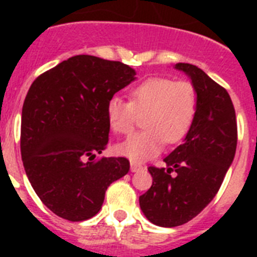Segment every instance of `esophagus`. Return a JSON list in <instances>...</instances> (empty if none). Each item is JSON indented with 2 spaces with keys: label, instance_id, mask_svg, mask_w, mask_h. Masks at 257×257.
Here are the masks:
<instances>
[{
  "label": "esophagus",
  "instance_id": "obj_1",
  "mask_svg": "<svg viewBox=\"0 0 257 257\" xmlns=\"http://www.w3.org/2000/svg\"><path fill=\"white\" fill-rule=\"evenodd\" d=\"M141 169H144V167L139 163H135V161H131V172H139Z\"/></svg>",
  "mask_w": 257,
  "mask_h": 257
}]
</instances>
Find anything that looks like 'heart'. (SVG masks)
Returning a JSON list of instances; mask_svg holds the SVG:
<instances>
[{
	"label": "heart",
	"mask_w": 257,
	"mask_h": 257,
	"mask_svg": "<svg viewBox=\"0 0 257 257\" xmlns=\"http://www.w3.org/2000/svg\"><path fill=\"white\" fill-rule=\"evenodd\" d=\"M196 92L189 82L152 77L131 89V101L118 96L106 104V120L113 132L129 135L137 114L143 131L116 147V152L133 161H145L161 152L165 141L183 140L196 114Z\"/></svg>",
	"instance_id": "b5f03b06"
}]
</instances>
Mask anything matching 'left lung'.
<instances>
[{"label":"left lung","instance_id":"8db88e82","mask_svg":"<svg viewBox=\"0 0 257 257\" xmlns=\"http://www.w3.org/2000/svg\"><path fill=\"white\" fill-rule=\"evenodd\" d=\"M196 92V114L183 144L164 159L165 168L149 167L153 183L140 196L145 217L159 227H177L197 216L216 196L237 144L235 108L228 92L205 72L179 62Z\"/></svg>","mask_w":257,"mask_h":257}]
</instances>
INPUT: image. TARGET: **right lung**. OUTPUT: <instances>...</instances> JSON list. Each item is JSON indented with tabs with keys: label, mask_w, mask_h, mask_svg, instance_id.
Wrapping results in <instances>:
<instances>
[{
	"label": "right lung",
	"mask_w": 257,
	"mask_h": 257,
	"mask_svg": "<svg viewBox=\"0 0 257 257\" xmlns=\"http://www.w3.org/2000/svg\"><path fill=\"white\" fill-rule=\"evenodd\" d=\"M135 80V69L122 62L80 54L30 86L22 106V163L34 192L62 219L97 215L109 185L128 173L125 157H94L108 144V101Z\"/></svg>",
	"instance_id": "obj_1"
}]
</instances>
